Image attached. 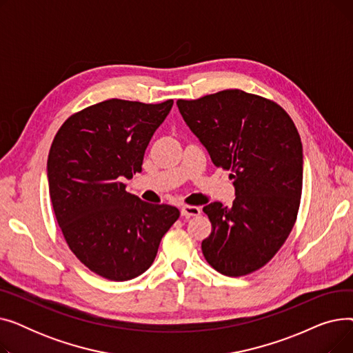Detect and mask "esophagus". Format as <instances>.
Here are the masks:
<instances>
[{"instance_id": "obj_1", "label": "esophagus", "mask_w": 353, "mask_h": 353, "mask_svg": "<svg viewBox=\"0 0 353 353\" xmlns=\"http://www.w3.org/2000/svg\"><path fill=\"white\" fill-rule=\"evenodd\" d=\"M180 213H181L183 217L189 219V217H193V216H199L201 213V210L197 206H183L180 209Z\"/></svg>"}]
</instances>
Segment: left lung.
Segmentation results:
<instances>
[{"instance_id": "1", "label": "left lung", "mask_w": 353, "mask_h": 353, "mask_svg": "<svg viewBox=\"0 0 353 353\" xmlns=\"http://www.w3.org/2000/svg\"><path fill=\"white\" fill-rule=\"evenodd\" d=\"M177 107L213 164L230 170L236 192L232 208L220 201L203 208L212 223L203 254L226 276L261 269L286 242L298 216L303 183L298 128L279 104L242 90L177 100Z\"/></svg>"}]
</instances>
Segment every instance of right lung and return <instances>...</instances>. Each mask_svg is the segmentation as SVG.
I'll return each mask as SVG.
<instances>
[{
	"label": "right lung",
	"instance_id": "add662e5",
	"mask_svg": "<svg viewBox=\"0 0 353 353\" xmlns=\"http://www.w3.org/2000/svg\"><path fill=\"white\" fill-rule=\"evenodd\" d=\"M173 100L144 104L111 99L68 117L47 161L52 209L79 261L108 281L124 282L154 262L161 237L179 219L169 205L125 192Z\"/></svg>",
	"mask_w": 353,
	"mask_h": 353
}]
</instances>
